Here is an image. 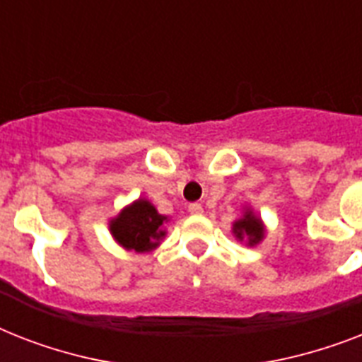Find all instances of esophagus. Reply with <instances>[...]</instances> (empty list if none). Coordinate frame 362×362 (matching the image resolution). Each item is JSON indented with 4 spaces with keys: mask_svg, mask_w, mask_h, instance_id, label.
Instances as JSON below:
<instances>
[{
    "mask_svg": "<svg viewBox=\"0 0 362 362\" xmlns=\"http://www.w3.org/2000/svg\"><path fill=\"white\" fill-rule=\"evenodd\" d=\"M187 210H189V212H192V214H195V216H201L204 212V209L199 203H192L189 206H187Z\"/></svg>",
    "mask_w": 362,
    "mask_h": 362,
    "instance_id": "1",
    "label": "esophagus"
}]
</instances>
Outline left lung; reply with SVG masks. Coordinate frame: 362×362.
<instances>
[{"mask_svg":"<svg viewBox=\"0 0 362 362\" xmlns=\"http://www.w3.org/2000/svg\"><path fill=\"white\" fill-rule=\"evenodd\" d=\"M264 223L253 209L246 206L242 216L233 223V235L238 242H244L246 246H257L264 238Z\"/></svg>","mask_w":362,"mask_h":362,"instance_id":"left-lung-1","label":"left lung"}]
</instances>
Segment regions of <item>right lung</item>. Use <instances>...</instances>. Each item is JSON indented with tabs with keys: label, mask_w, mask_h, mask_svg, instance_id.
Wrapping results in <instances>:
<instances>
[{
	"label": "right lung",
	"mask_w": 362,
	"mask_h": 362,
	"mask_svg": "<svg viewBox=\"0 0 362 362\" xmlns=\"http://www.w3.org/2000/svg\"><path fill=\"white\" fill-rule=\"evenodd\" d=\"M169 218L159 214L148 199L139 197L109 220V231L118 246L127 252H152L161 244Z\"/></svg>",
	"instance_id": "1"
}]
</instances>
